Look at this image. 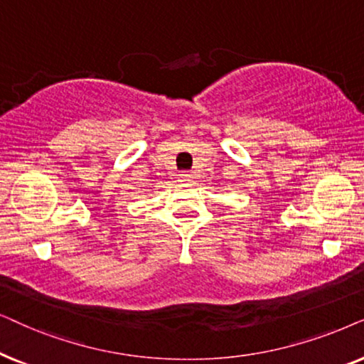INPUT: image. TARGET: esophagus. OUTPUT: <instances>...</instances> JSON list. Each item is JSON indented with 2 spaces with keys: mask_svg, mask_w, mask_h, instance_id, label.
<instances>
[{
  "mask_svg": "<svg viewBox=\"0 0 364 364\" xmlns=\"http://www.w3.org/2000/svg\"><path fill=\"white\" fill-rule=\"evenodd\" d=\"M193 179H195V176H193L191 173H181V174H179V181H183V183H191Z\"/></svg>",
  "mask_w": 364,
  "mask_h": 364,
  "instance_id": "obj_1",
  "label": "esophagus"
}]
</instances>
